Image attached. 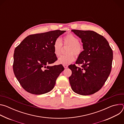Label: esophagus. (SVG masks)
I'll return each mask as SVG.
<instances>
[{
	"label": "esophagus",
	"instance_id": "1",
	"mask_svg": "<svg viewBox=\"0 0 124 124\" xmlns=\"http://www.w3.org/2000/svg\"><path fill=\"white\" fill-rule=\"evenodd\" d=\"M63 66H64V68H65V69L67 68H68V66L67 65H63Z\"/></svg>",
	"mask_w": 124,
	"mask_h": 124
}]
</instances>
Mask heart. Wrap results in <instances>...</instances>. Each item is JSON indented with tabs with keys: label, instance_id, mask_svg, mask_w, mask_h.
I'll return each instance as SVG.
<instances>
[{
	"label": "heart",
	"instance_id": "obj_1",
	"mask_svg": "<svg viewBox=\"0 0 124 124\" xmlns=\"http://www.w3.org/2000/svg\"><path fill=\"white\" fill-rule=\"evenodd\" d=\"M78 41V39L74 35L69 33L63 37L62 41L59 39L54 41L53 44V48L54 54L57 57L61 54L62 44L64 46H69L67 50L68 54L62 55L58 58L59 64L67 65L72 63L75 59L74 54L78 56L83 52V45Z\"/></svg>",
	"mask_w": 124,
	"mask_h": 124
}]
</instances>
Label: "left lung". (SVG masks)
<instances>
[{
  "instance_id": "left-lung-1",
  "label": "left lung",
  "mask_w": 124,
  "mask_h": 124,
  "mask_svg": "<svg viewBox=\"0 0 124 124\" xmlns=\"http://www.w3.org/2000/svg\"><path fill=\"white\" fill-rule=\"evenodd\" d=\"M81 39L84 50L76 65L69 66L72 74L69 78L72 89L81 95H90L99 91L111 72L113 51L108 41L93 31L71 30Z\"/></svg>"
}]
</instances>
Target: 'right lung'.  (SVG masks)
<instances>
[{
  "instance_id": "right-lung-1",
  "label": "right lung",
  "mask_w": 124,
  "mask_h": 124,
  "mask_svg": "<svg viewBox=\"0 0 124 124\" xmlns=\"http://www.w3.org/2000/svg\"><path fill=\"white\" fill-rule=\"evenodd\" d=\"M66 31L56 30L30 35L14 51L13 71L27 92L41 95L50 91L64 68L60 64L49 66L57 60L53 44Z\"/></svg>"
}]
</instances>
